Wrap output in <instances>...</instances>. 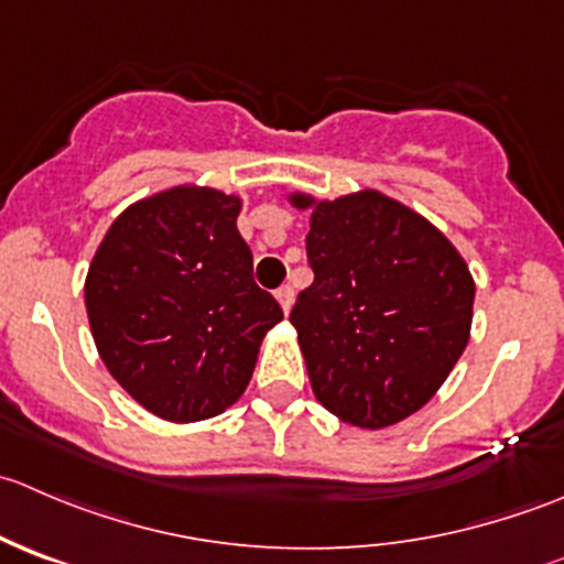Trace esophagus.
I'll use <instances>...</instances> for the list:
<instances>
[{
    "instance_id": "34e87169",
    "label": "esophagus",
    "mask_w": 564,
    "mask_h": 564,
    "mask_svg": "<svg viewBox=\"0 0 564 564\" xmlns=\"http://www.w3.org/2000/svg\"><path fill=\"white\" fill-rule=\"evenodd\" d=\"M275 297H278V303H281L283 314H289V311H292V305H294V289L292 286H281L275 292Z\"/></svg>"
}]
</instances>
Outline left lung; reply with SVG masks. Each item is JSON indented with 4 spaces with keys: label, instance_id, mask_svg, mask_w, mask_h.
I'll return each mask as SVG.
<instances>
[{
    "label": "left lung",
    "instance_id": "8db88e82",
    "mask_svg": "<svg viewBox=\"0 0 564 564\" xmlns=\"http://www.w3.org/2000/svg\"><path fill=\"white\" fill-rule=\"evenodd\" d=\"M289 202L311 209L314 283L289 318L314 395L360 429L401 423L436 395L469 344V267L434 224L379 191Z\"/></svg>",
    "mask_w": 564,
    "mask_h": 564
}]
</instances>
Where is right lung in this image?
Returning a JSON list of instances; mask_svg holds the SVG:
<instances>
[{
    "mask_svg": "<svg viewBox=\"0 0 564 564\" xmlns=\"http://www.w3.org/2000/svg\"><path fill=\"white\" fill-rule=\"evenodd\" d=\"M240 196L176 185L130 204L95 250L84 283L108 373L152 414L196 423L229 409L283 318L256 286L237 231Z\"/></svg>",
    "mask_w": 564,
    "mask_h": 564,
    "instance_id": "obj_1",
    "label": "right lung"
}]
</instances>
